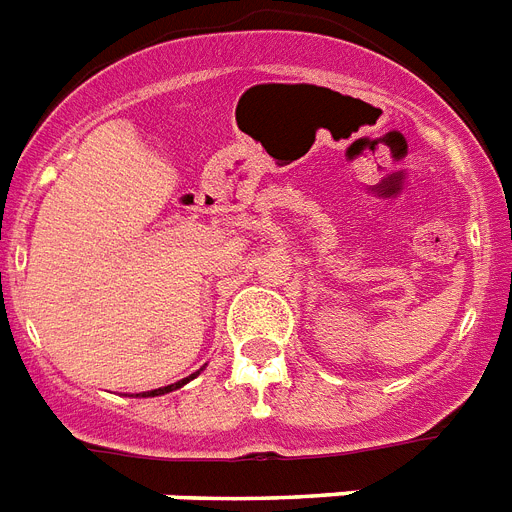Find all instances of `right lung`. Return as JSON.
<instances>
[{
  "label": "right lung",
  "instance_id": "right-lung-1",
  "mask_svg": "<svg viewBox=\"0 0 512 512\" xmlns=\"http://www.w3.org/2000/svg\"><path fill=\"white\" fill-rule=\"evenodd\" d=\"M201 371L204 369H198L196 374H190V377H185V379H180V382H175V384H167V387H159V390H149V392H138V395H135V398H156V395H167V392H172V390H180V387H183V384H188L190 379H196L198 374H201ZM128 398H133V395H128Z\"/></svg>",
  "mask_w": 512,
  "mask_h": 512
}]
</instances>
